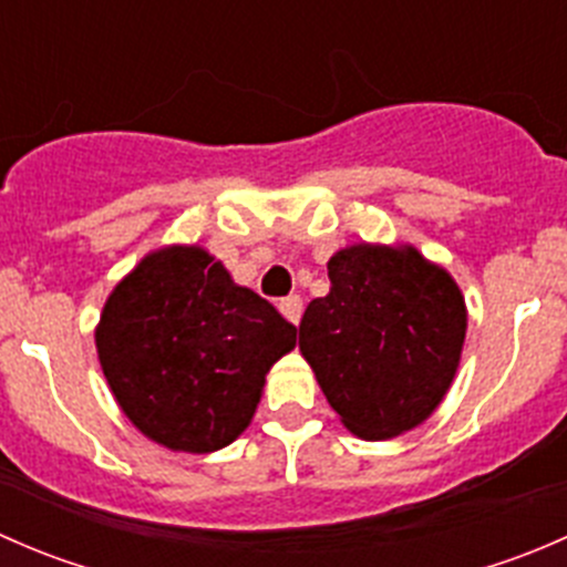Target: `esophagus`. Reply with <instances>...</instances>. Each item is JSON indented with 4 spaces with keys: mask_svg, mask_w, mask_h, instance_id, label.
I'll return each mask as SVG.
<instances>
[{
    "mask_svg": "<svg viewBox=\"0 0 567 567\" xmlns=\"http://www.w3.org/2000/svg\"><path fill=\"white\" fill-rule=\"evenodd\" d=\"M279 312H282L285 320H290V323H299L301 320V299L299 296H288V299L279 301Z\"/></svg>",
    "mask_w": 567,
    "mask_h": 567,
    "instance_id": "esophagus-1",
    "label": "esophagus"
}]
</instances>
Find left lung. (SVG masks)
<instances>
[{"label":"left lung","instance_id":"obj_1","mask_svg":"<svg viewBox=\"0 0 567 567\" xmlns=\"http://www.w3.org/2000/svg\"><path fill=\"white\" fill-rule=\"evenodd\" d=\"M329 293L299 323V351L342 425L386 442L422 425L458 373L466 299L411 244H351L329 257Z\"/></svg>","mask_w":567,"mask_h":567}]
</instances>
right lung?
Wrapping results in <instances>:
<instances>
[{
  "mask_svg": "<svg viewBox=\"0 0 567 567\" xmlns=\"http://www.w3.org/2000/svg\"><path fill=\"white\" fill-rule=\"evenodd\" d=\"M293 348L296 326L199 244L147 251L95 326L101 370L131 425L192 455L247 431L268 370Z\"/></svg>",
  "mask_w": 567,
  "mask_h": 567,
  "instance_id": "1",
  "label": "right lung"
}]
</instances>
